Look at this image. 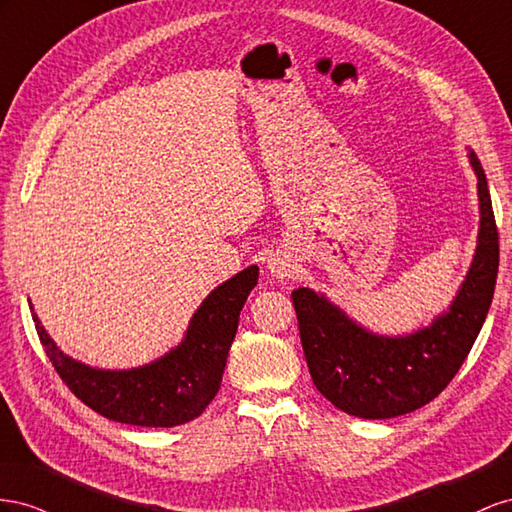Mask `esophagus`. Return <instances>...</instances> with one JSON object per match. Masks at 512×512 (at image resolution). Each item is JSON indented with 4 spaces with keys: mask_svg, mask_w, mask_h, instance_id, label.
Masks as SVG:
<instances>
[{
    "mask_svg": "<svg viewBox=\"0 0 512 512\" xmlns=\"http://www.w3.org/2000/svg\"><path fill=\"white\" fill-rule=\"evenodd\" d=\"M268 270L272 276H276V279H289V276H294L296 266H294V261L289 259V255L276 253L268 259Z\"/></svg>",
    "mask_w": 512,
    "mask_h": 512,
    "instance_id": "obj_1",
    "label": "esophagus"
}]
</instances>
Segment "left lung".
Here are the masks:
<instances>
[{"mask_svg": "<svg viewBox=\"0 0 512 512\" xmlns=\"http://www.w3.org/2000/svg\"><path fill=\"white\" fill-rule=\"evenodd\" d=\"M478 236L463 281L448 309L407 334H379L349 317L321 291L291 294L313 384L349 416L384 420L410 414L440 394L485 324L498 279L500 244L485 171L474 150Z\"/></svg>", "mask_w": 512, "mask_h": 512, "instance_id": "obj_1", "label": "left lung"}]
</instances>
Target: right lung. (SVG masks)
<instances>
[{"mask_svg":"<svg viewBox=\"0 0 512 512\" xmlns=\"http://www.w3.org/2000/svg\"><path fill=\"white\" fill-rule=\"evenodd\" d=\"M248 266L214 287L197 306L184 337L169 352L130 369H100L62 352L32 309L40 343L55 371L94 412L135 427H178L195 420L221 388L242 306L257 285Z\"/></svg>","mask_w":512,"mask_h":512,"instance_id":"right-lung-1","label":"right lung"}]
</instances>
